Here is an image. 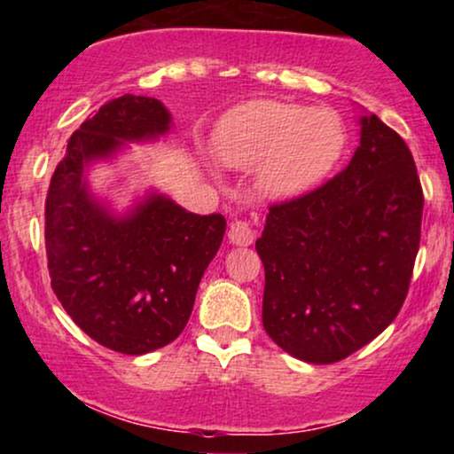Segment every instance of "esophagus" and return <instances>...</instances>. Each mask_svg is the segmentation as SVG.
I'll return each instance as SVG.
<instances>
[{
    "mask_svg": "<svg viewBox=\"0 0 454 454\" xmlns=\"http://www.w3.org/2000/svg\"><path fill=\"white\" fill-rule=\"evenodd\" d=\"M228 239H231V243L234 245L247 247V245H252L254 239H256V231H254V226L249 222L237 220L231 223V228H228Z\"/></svg>",
    "mask_w": 454,
    "mask_h": 454,
    "instance_id": "obj_1",
    "label": "esophagus"
}]
</instances>
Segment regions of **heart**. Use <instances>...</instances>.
Instances as JSON below:
<instances>
[{"label":"heart","instance_id":"obj_1","mask_svg":"<svg viewBox=\"0 0 454 454\" xmlns=\"http://www.w3.org/2000/svg\"><path fill=\"white\" fill-rule=\"evenodd\" d=\"M343 126L328 108L279 100H254L217 123L213 145L231 168H254L270 198H290L322 179L343 149Z\"/></svg>","mask_w":454,"mask_h":454}]
</instances>
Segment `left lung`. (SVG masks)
<instances>
[{
    "mask_svg": "<svg viewBox=\"0 0 454 454\" xmlns=\"http://www.w3.org/2000/svg\"><path fill=\"white\" fill-rule=\"evenodd\" d=\"M423 205L408 145L363 114L361 145L340 175L269 207L256 252L270 340L316 364L376 340L408 296Z\"/></svg>",
    "mask_w": 454,
    "mask_h": 454,
    "instance_id": "obj_1",
    "label": "left lung"
}]
</instances>
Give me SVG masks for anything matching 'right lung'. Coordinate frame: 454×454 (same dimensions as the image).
Returning <instances> with one entry per match:
<instances>
[{"label": "right lung", "instance_id": "add662e5", "mask_svg": "<svg viewBox=\"0 0 454 454\" xmlns=\"http://www.w3.org/2000/svg\"><path fill=\"white\" fill-rule=\"evenodd\" d=\"M168 129L170 113L155 98L106 102L67 140L46 194L53 293L93 341L121 354L153 352L181 335L226 232L220 213L196 215L158 192L114 215L87 187L91 161Z\"/></svg>", "mask_w": 454, "mask_h": 454}]
</instances>
